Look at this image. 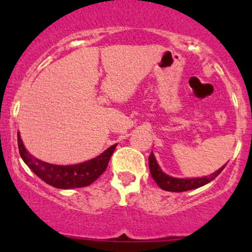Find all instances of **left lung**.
<instances>
[{
	"label": "left lung",
	"mask_w": 252,
	"mask_h": 252,
	"mask_svg": "<svg viewBox=\"0 0 252 252\" xmlns=\"http://www.w3.org/2000/svg\"><path fill=\"white\" fill-rule=\"evenodd\" d=\"M149 166L152 178H154L155 182L157 183V185H158L161 189L173 192L188 191V190H192L196 189V188L204 187L205 184H208L210 182H212V180L215 179L225 167L223 166L222 168H220L217 172L211 174L210 177L191 178V179H179V178L169 177V175L163 173V172L161 171V168H159L158 163H157L156 158H155V155L152 154V152L149 157Z\"/></svg>",
	"instance_id": "8db88e82"
}]
</instances>
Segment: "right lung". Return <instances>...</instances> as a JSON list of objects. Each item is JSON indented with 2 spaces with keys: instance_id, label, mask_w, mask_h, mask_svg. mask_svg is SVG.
<instances>
[{
  "instance_id": "add662e5",
  "label": "right lung",
  "mask_w": 252,
  "mask_h": 252,
  "mask_svg": "<svg viewBox=\"0 0 252 252\" xmlns=\"http://www.w3.org/2000/svg\"><path fill=\"white\" fill-rule=\"evenodd\" d=\"M116 146L117 144L112 145L103 154L90 161L73 164V166H57V164L46 163L32 156L23 145L18 133V149L23 161L40 179L58 189H73V188H83L93 184L106 171Z\"/></svg>"
}]
</instances>
